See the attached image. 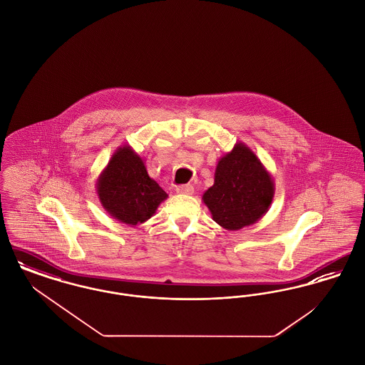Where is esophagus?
<instances>
[{
	"label": "esophagus",
	"instance_id": "1",
	"mask_svg": "<svg viewBox=\"0 0 365 365\" xmlns=\"http://www.w3.org/2000/svg\"><path fill=\"white\" fill-rule=\"evenodd\" d=\"M178 194H183V195H191L194 192V187L191 185H182L176 187Z\"/></svg>",
	"mask_w": 365,
	"mask_h": 365
}]
</instances>
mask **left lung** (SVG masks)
I'll return each instance as SVG.
<instances>
[{
  "label": "left lung",
  "instance_id": "obj_1",
  "mask_svg": "<svg viewBox=\"0 0 365 365\" xmlns=\"http://www.w3.org/2000/svg\"><path fill=\"white\" fill-rule=\"evenodd\" d=\"M275 194V183L260 158L243 142L220 157L215 182L204 192L202 201L212 219L228 231L257 223L268 212Z\"/></svg>",
  "mask_w": 365,
  "mask_h": 365
}]
</instances>
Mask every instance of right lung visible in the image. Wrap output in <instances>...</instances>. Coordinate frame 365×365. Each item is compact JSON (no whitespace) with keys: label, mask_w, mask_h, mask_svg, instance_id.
<instances>
[{"label":"right lung","mask_w":365,"mask_h":365,"mask_svg":"<svg viewBox=\"0 0 365 365\" xmlns=\"http://www.w3.org/2000/svg\"><path fill=\"white\" fill-rule=\"evenodd\" d=\"M96 189L109 216L128 226L149 220L158 205L168 198V194L149 176L143 160L130 145L115 150L98 176Z\"/></svg>","instance_id":"add662e5"}]
</instances>
